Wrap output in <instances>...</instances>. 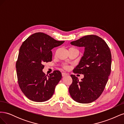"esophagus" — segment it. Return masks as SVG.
I'll list each match as a JSON object with an SVG mask.
<instances>
[{"mask_svg": "<svg viewBox=\"0 0 124 124\" xmlns=\"http://www.w3.org/2000/svg\"><path fill=\"white\" fill-rule=\"evenodd\" d=\"M68 75V74L66 73H65V72H62V77H65L66 76H67Z\"/></svg>", "mask_w": 124, "mask_h": 124, "instance_id": "34e87169", "label": "esophagus"}]
</instances>
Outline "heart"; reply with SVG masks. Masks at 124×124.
Listing matches in <instances>:
<instances>
[{"mask_svg": "<svg viewBox=\"0 0 124 124\" xmlns=\"http://www.w3.org/2000/svg\"><path fill=\"white\" fill-rule=\"evenodd\" d=\"M73 48V49H75V48ZM63 68H64L66 69H68V66H67V65H64V66H63Z\"/></svg>", "mask_w": 124, "mask_h": 124, "instance_id": "heart-1", "label": "heart"}]
</instances>
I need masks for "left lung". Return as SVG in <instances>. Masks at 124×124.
<instances>
[{
	"label": "left lung",
	"instance_id": "obj_1",
	"mask_svg": "<svg viewBox=\"0 0 124 124\" xmlns=\"http://www.w3.org/2000/svg\"><path fill=\"white\" fill-rule=\"evenodd\" d=\"M71 44L84 47V52L74 73L84 74L78 81L71 74L72 83L69 88L72 98L78 103H91L98 99L102 93L111 73L112 56L107 43L96 35H87Z\"/></svg>",
	"mask_w": 124,
	"mask_h": 124
}]
</instances>
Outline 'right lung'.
<instances>
[{
	"label": "right lung",
	"instance_id": "1",
	"mask_svg": "<svg viewBox=\"0 0 124 124\" xmlns=\"http://www.w3.org/2000/svg\"><path fill=\"white\" fill-rule=\"evenodd\" d=\"M64 41H57L46 33H33L22 43L16 63L18 83L27 98L35 102H43L54 94L56 86L62 78L55 70L46 76L43 72L44 62L52 61L54 47Z\"/></svg>",
	"mask_w": 124,
	"mask_h": 124
}]
</instances>
